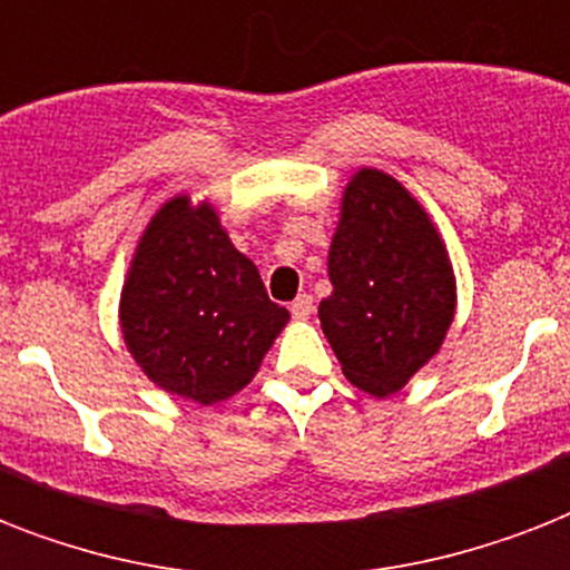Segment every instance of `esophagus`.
Segmentation results:
<instances>
[{
  "mask_svg": "<svg viewBox=\"0 0 570 570\" xmlns=\"http://www.w3.org/2000/svg\"><path fill=\"white\" fill-rule=\"evenodd\" d=\"M289 313H293V320H298V322L311 320V313H313L311 295H298V298L293 302V307H289Z\"/></svg>",
  "mask_w": 570,
  "mask_h": 570,
  "instance_id": "esophagus-1",
  "label": "esophagus"
}]
</instances>
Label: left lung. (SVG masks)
Segmentation results:
<instances>
[{"label":"left lung","mask_w":570,"mask_h":570,"mask_svg":"<svg viewBox=\"0 0 570 570\" xmlns=\"http://www.w3.org/2000/svg\"><path fill=\"white\" fill-rule=\"evenodd\" d=\"M320 322L343 375L370 396L405 387L455 320V272L438 224L402 183L357 168L340 197Z\"/></svg>","instance_id":"left-lung-1"}]
</instances>
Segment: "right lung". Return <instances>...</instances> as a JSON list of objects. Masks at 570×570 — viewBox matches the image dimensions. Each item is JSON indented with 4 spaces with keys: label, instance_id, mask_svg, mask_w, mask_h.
Segmentation results:
<instances>
[{
    "label": "right lung",
    "instance_id": "obj_1",
    "mask_svg": "<svg viewBox=\"0 0 570 570\" xmlns=\"http://www.w3.org/2000/svg\"><path fill=\"white\" fill-rule=\"evenodd\" d=\"M286 322L289 311L268 302L257 266L206 197L180 191L150 215L124 275L118 325L156 387L197 405L236 396Z\"/></svg>",
    "mask_w": 570,
    "mask_h": 570
}]
</instances>
